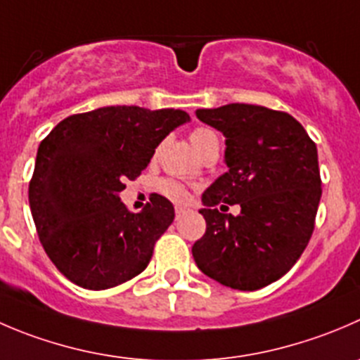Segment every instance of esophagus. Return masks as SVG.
<instances>
[{
    "mask_svg": "<svg viewBox=\"0 0 360 360\" xmlns=\"http://www.w3.org/2000/svg\"><path fill=\"white\" fill-rule=\"evenodd\" d=\"M184 212H186V209H184V207H179V205H177V207H176V219H179L181 216L184 214Z\"/></svg>",
    "mask_w": 360,
    "mask_h": 360,
    "instance_id": "34e87169",
    "label": "esophagus"
}]
</instances>
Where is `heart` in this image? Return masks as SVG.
Here are the masks:
<instances>
[{
  "label": "heart",
  "instance_id": "heart-1",
  "mask_svg": "<svg viewBox=\"0 0 360 360\" xmlns=\"http://www.w3.org/2000/svg\"><path fill=\"white\" fill-rule=\"evenodd\" d=\"M190 141L191 144H193V148L197 149L200 155L209 148V146L218 144V137H216L214 131L209 130V128H195V130L190 134ZM158 190L172 202H184L188 198L186 188L174 179L160 181Z\"/></svg>",
  "mask_w": 360,
  "mask_h": 360
}]
</instances>
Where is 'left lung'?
<instances>
[{
	"instance_id": "8db88e82",
	"label": "left lung",
	"mask_w": 360,
	"mask_h": 360,
	"mask_svg": "<svg viewBox=\"0 0 360 360\" xmlns=\"http://www.w3.org/2000/svg\"><path fill=\"white\" fill-rule=\"evenodd\" d=\"M197 117L225 135L229 170L202 195L195 264L225 287L258 290L285 276L311 239L322 197L316 144L290 114L262 105L229 103ZM225 203L241 212L225 215Z\"/></svg>"
}]
</instances>
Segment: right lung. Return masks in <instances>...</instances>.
<instances>
[{
    "mask_svg": "<svg viewBox=\"0 0 360 360\" xmlns=\"http://www.w3.org/2000/svg\"><path fill=\"white\" fill-rule=\"evenodd\" d=\"M188 120L179 109L102 107L68 116L40 142L31 214L45 253L72 283L105 290L148 267L156 240L174 221V205L151 193L141 212H131L120 191Z\"/></svg>",
    "mask_w": 360,
    "mask_h": 360,
    "instance_id": "obj_1",
    "label": "right lung"
}]
</instances>
